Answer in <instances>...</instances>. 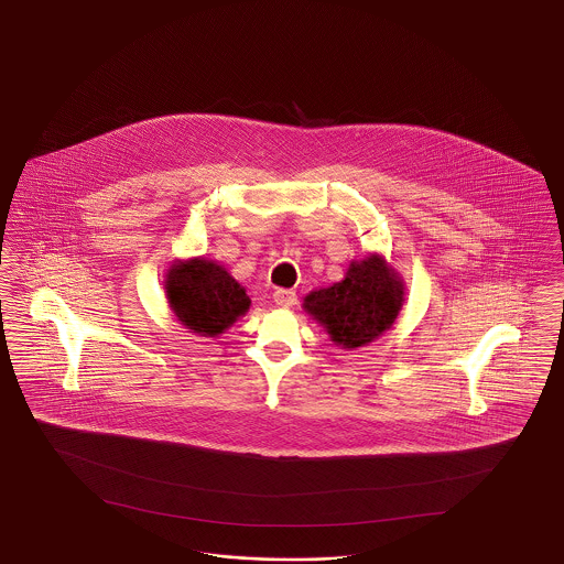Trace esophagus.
Returning <instances> with one entry per match:
<instances>
[{"instance_id":"esophagus-1","label":"esophagus","mask_w":564,"mask_h":564,"mask_svg":"<svg viewBox=\"0 0 564 564\" xmlns=\"http://www.w3.org/2000/svg\"><path fill=\"white\" fill-rule=\"evenodd\" d=\"M274 302L281 308H292L293 304L297 302V295L292 290H276L274 292Z\"/></svg>"}]
</instances>
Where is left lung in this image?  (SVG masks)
Wrapping results in <instances>:
<instances>
[{"label":"left lung","instance_id":"left-lung-1","mask_svg":"<svg viewBox=\"0 0 564 564\" xmlns=\"http://www.w3.org/2000/svg\"><path fill=\"white\" fill-rule=\"evenodd\" d=\"M404 302V283L383 256L370 253L354 260L344 281L311 292L304 311L314 316L330 341L341 348H360L393 325Z\"/></svg>","mask_w":564,"mask_h":564}]
</instances>
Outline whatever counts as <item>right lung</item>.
<instances>
[{
    "instance_id": "obj_1",
    "label": "right lung",
    "mask_w": 564,
    "mask_h": 564,
    "mask_svg": "<svg viewBox=\"0 0 564 564\" xmlns=\"http://www.w3.org/2000/svg\"><path fill=\"white\" fill-rule=\"evenodd\" d=\"M164 290L176 321L202 337L225 333L250 308L246 290L225 267L206 258L176 260Z\"/></svg>"
}]
</instances>
